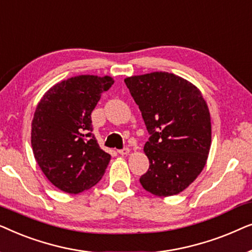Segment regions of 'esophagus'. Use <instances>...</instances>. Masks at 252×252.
<instances>
[{"instance_id": "34e87169", "label": "esophagus", "mask_w": 252, "mask_h": 252, "mask_svg": "<svg viewBox=\"0 0 252 252\" xmlns=\"http://www.w3.org/2000/svg\"><path fill=\"white\" fill-rule=\"evenodd\" d=\"M130 153V150L128 149V148H124V149L122 150H118V154L122 155V156H127Z\"/></svg>"}]
</instances>
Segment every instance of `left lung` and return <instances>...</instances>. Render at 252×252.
Masks as SVG:
<instances>
[{
    "mask_svg": "<svg viewBox=\"0 0 252 252\" xmlns=\"http://www.w3.org/2000/svg\"><path fill=\"white\" fill-rule=\"evenodd\" d=\"M125 84L150 134L143 149L150 165L141 185L159 197L177 195L195 181L208 160V104L195 85L168 72L133 75Z\"/></svg>",
    "mask_w": 252,
    "mask_h": 252,
    "instance_id": "1",
    "label": "left lung"
}]
</instances>
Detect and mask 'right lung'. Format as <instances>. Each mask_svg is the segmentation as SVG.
<instances>
[{"mask_svg":"<svg viewBox=\"0 0 252 252\" xmlns=\"http://www.w3.org/2000/svg\"><path fill=\"white\" fill-rule=\"evenodd\" d=\"M115 80L84 74L54 85L37 103L31 143L36 163L55 187L67 194L101 180L111 156L93 135L92 112Z\"/></svg>","mask_w":252,"mask_h":252,"instance_id":"1","label":"right lung"}]
</instances>
